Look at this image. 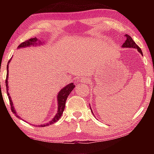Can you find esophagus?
Instances as JSON below:
<instances>
[{
  "label": "esophagus",
  "mask_w": 154,
  "mask_h": 154,
  "mask_svg": "<svg viewBox=\"0 0 154 154\" xmlns=\"http://www.w3.org/2000/svg\"><path fill=\"white\" fill-rule=\"evenodd\" d=\"M81 82H86V79H85L84 77L81 78Z\"/></svg>",
  "instance_id": "esophagus-1"
}]
</instances>
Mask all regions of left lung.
<instances>
[{"mask_svg":"<svg viewBox=\"0 0 154 154\" xmlns=\"http://www.w3.org/2000/svg\"><path fill=\"white\" fill-rule=\"evenodd\" d=\"M125 37H126V41H125V42L123 43V45H122V48H135L137 49L138 51L139 52V53L143 55V52L141 51V49L139 48V46H138L136 43H135L134 41H133V39L131 38V36H130L129 35H124ZM91 111H92V109L90 107ZM93 113V112H92ZM94 115V113H93Z\"/></svg>","mask_w":154,"mask_h":154,"instance_id":"left-lung-1","label":"left lung"}]
</instances>
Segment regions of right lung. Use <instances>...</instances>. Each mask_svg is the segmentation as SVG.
I'll return each mask as SVG.
<instances>
[{
	"instance_id": "right-lung-1",
	"label": "right lung",
	"mask_w": 154,
	"mask_h": 154,
	"mask_svg": "<svg viewBox=\"0 0 154 154\" xmlns=\"http://www.w3.org/2000/svg\"><path fill=\"white\" fill-rule=\"evenodd\" d=\"M37 41H38L39 42H37ZM37 43H38V45H41V41H38L36 37L30 38V39H28L27 41H24V42L21 43L20 45H19V46H18V48H26V47H30L31 45H37ZM11 58L9 60L8 64H7V73L6 80H5V83H6V88H7V96H8V97H9L10 105H11V111L14 113H15V115L16 116L17 118L20 119L21 118L19 116H17V114L16 113V111H15V110L14 106V105H13V102L11 100V97H10L9 93V85H8L9 73H8V72H9V64L10 61H11ZM75 87V85L73 84V83H70V84L66 85V86H65L64 88H62V89L60 91V92H58V96H57V100H58V111H57L55 117H54V118L52 119V120H51L50 122H49L48 123L45 124L39 125L38 126H41V127L48 126H49V125L53 124L54 123H55V122H56L57 121L59 120V119L60 118V117L62 116V113H63V111L64 110L65 104H66V101L68 96L70 94V93H71V91L74 89Z\"/></svg>"
}]
</instances>
